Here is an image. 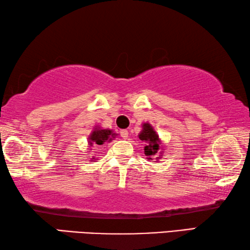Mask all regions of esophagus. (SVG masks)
<instances>
[{
	"label": "esophagus",
	"instance_id": "1",
	"mask_svg": "<svg viewBox=\"0 0 250 250\" xmlns=\"http://www.w3.org/2000/svg\"><path fill=\"white\" fill-rule=\"evenodd\" d=\"M120 134H121V137L124 138V139H128V135H129V132L126 130H121L120 131Z\"/></svg>",
	"mask_w": 250,
	"mask_h": 250
}]
</instances>
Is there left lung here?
I'll list each match as a JSON object with an SVG mask.
<instances>
[{
  "label": "left lung",
  "mask_w": 250,
  "mask_h": 250,
  "mask_svg": "<svg viewBox=\"0 0 250 250\" xmlns=\"http://www.w3.org/2000/svg\"><path fill=\"white\" fill-rule=\"evenodd\" d=\"M142 128V131L139 134V139L146 143L144 147V154L147 156L148 160H153L152 156L155 155L160 151L162 143L157 133L155 132V130H154L151 125L143 124ZM161 151H163V149H161ZM158 158L160 157H157V160Z\"/></svg>",
  "instance_id": "obj_1"
}]
</instances>
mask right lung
Wrapping results in <instances>:
<instances>
[{"label": "right lung", "mask_w": 250, "mask_h": 250, "mask_svg": "<svg viewBox=\"0 0 250 250\" xmlns=\"http://www.w3.org/2000/svg\"><path fill=\"white\" fill-rule=\"evenodd\" d=\"M116 133H113L111 130L108 129H102L101 126H97L95 128V130L90 133L89 138H88V145L89 146H98V145H103L106 142H110L116 137ZM95 157H92V160L94 161Z\"/></svg>", "instance_id": "right-lung-1"}]
</instances>
